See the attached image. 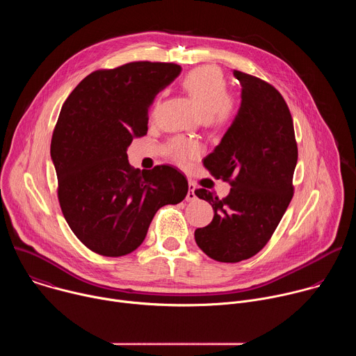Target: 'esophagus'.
<instances>
[{"label": "esophagus", "mask_w": 356, "mask_h": 356, "mask_svg": "<svg viewBox=\"0 0 356 356\" xmlns=\"http://www.w3.org/2000/svg\"><path fill=\"white\" fill-rule=\"evenodd\" d=\"M195 198H197V195H195V186L193 183H188V191H187L186 200L187 201H194Z\"/></svg>", "instance_id": "obj_1"}]
</instances>
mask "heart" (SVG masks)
<instances>
[{
    "label": "heart",
    "instance_id": "b5f03b06",
    "mask_svg": "<svg viewBox=\"0 0 356 356\" xmlns=\"http://www.w3.org/2000/svg\"><path fill=\"white\" fill-rule=\"evenodd\" d=\"M183 87L201 115L211 122L222 125L234 117L235 99L227 94V81L216 67L206 66L190 72L183 81ZM197 154L198 146L191 140L179 138L170 142L169 155L179 165H186Z\"/></svg>",
    "mask_w": 356,
    "mask_h": 356
}]
</instances>
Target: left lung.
<instances>
[{"label":"left lung","instance_id":"obj_1","mask_svg":"<svg viewBox=\"0 0 356 356\" xmlns=\"http://www.w3.org/2000/svg\"><path fill=\"white\" fill-rule=\"evenodd\" d=\"M241 107L220 145L204 159L210 173L229 181L218 198L206 188L213 221L194 232L198 248L214 261L236 264L268 243L293 197L297 143L293 120L282 94L269 83L238 70Z\"/></svg>","mask_w":356,"mask_h":356}]
</instances>
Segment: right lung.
Wrapping results in <instances>:
<instances>
[{
    "label": "right lung",
    "mask_w": 356,
    "mask_h": 356,
    "mask_svg": "<svg viewBox=\"0 0 356 356\" xmlns=\"http://www.w3.org/2000/svg\"><path fill=\"white\" fill-rule=\"evenodd\" d=\"M181 72L132 62L95 70L62 106L50 143L62 213L74 235L103 257H124L145 239L156 211L183 201L188 183L169 165L134 169L127 149L146 135L147 110Z\"/></svg>",
    "instance_id": "1"
}]
</instances>
